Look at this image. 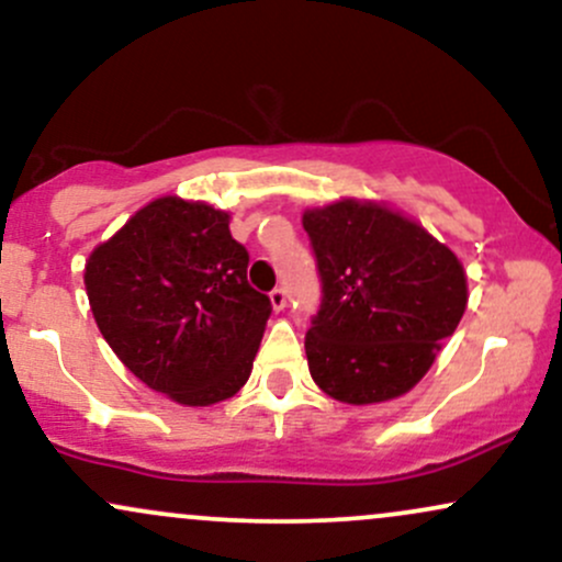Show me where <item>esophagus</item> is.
<instances>
[{"label":"esophagus","mask_w":562,"mask_h":562,"mask_svg":"<svg viewBox=\"0 0 562 562\" xmlns=\"http://www.w3.org/2000/svg\"><path fill=\"white\" fill-rule=\"evenodd\" d=\"M269 301H272V308H274V312H282V308L288 306V295H285V290H282V288H274L272 293H269Z\"/></svg>","instance_id":"esophagus-1"}]
</instances>
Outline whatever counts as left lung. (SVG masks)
<instances>
[{"label": "left lung", "instance_id": "1", "mask_svg": "<svg viewBox=\"0 0 562 562\" xmlns=\"http://www.w3.org/2000/svg\"><path fill=\"white\" fill-rule=\"evenodd\" d=\"M322 277L306 333L314 383L335 402H391L420 383L468 306L462 261L415 218L344 198L303 211Z\"/></svg>", "mask_w": 562, "mask_h": 562}]
</instances>
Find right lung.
I'll return each instance as SVG.
<instances>
[{"mask_svg":"<svg viewBox=\"0 0 562 562\" xmlns=\"http://www.w3.org/2000/svg\"><path fill=\"white\" fill-rule=\"evenodd\" d=\"M89 306L115 357L184 406L235 396L254 370L272 301L248 285L229 214L203 200H150L83 267Z\"/></svg>","mask_w":562,"mask_h":562,"instance_id":"obj_1","label":"right lung"}]
</instances>
